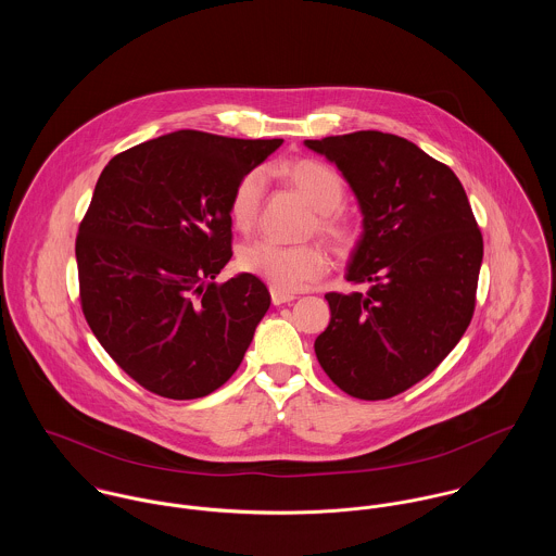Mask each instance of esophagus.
Returning a JSON list of instances; mask_svg holds the SVG:
<instances>
[{
	"label": "esophagus",
	"instance_id": "1",
	"mask_svg": "<svg viewBox=\"0 0 556 556\" xmlns=\"http://www.w3.org/2000/svg\"><path fill=\"white\" fill-rule=\"evenodd\" d=\"M295 295L293 293H285V291H278V289H271V302L274 306H280V304H289L293 302Z\"/></svg>",
	"mask_w": 556,
	"mask_h": 556
}]
</instances>
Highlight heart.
<instances>
[{
    "mask_svg": "<svg viewBox=\"0 0 556 556\" xmlns=\"http://www.w3.org/2000/svg\"><path fill=\"white\" fill-rule=\"evenodd\" d=\"M280 173L306 197L317 210V229L336 245L351 239L349 227L333 214L344 203L342 175L315 159H300L280 166ZM265 177L261 170H250L239 179L231 201L229 216L239 231H248L256 216L263 197ZM239 267L256 278H263L271 289L295 291L302 285L318 278L327 269V256L318 245H282L271 239H256L239 250Z\"/></svg>",
    "mask_w": 556,
    "mask_h": 556,
    "instance_id": "b5f03b06",
    "label": "heart"
}]
</instances>
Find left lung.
<instances>
[{
	"mask_svg": "<svg viewBox=\"0 0 556 556\" xmlns=\"http://www.w3.org/2000/svg\"><path fill=\"white\" fill-rule=\"evenodd\" d=\"M304 143L357 199L364 231L344 278L370 285L325 295L331 318L315 340L318 364L349 396H396L450 355L473 317L483 239L467 192L450 166L396 135Z\"/></svg>",
	"mask_w": 556,
	"mask_h": 556,
	"instance_id": "1",
	"label": "left lung"
}]
</instances>
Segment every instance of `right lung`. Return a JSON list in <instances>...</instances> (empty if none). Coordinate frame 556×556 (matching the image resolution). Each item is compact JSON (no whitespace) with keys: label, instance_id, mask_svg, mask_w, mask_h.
Wrapping results in <instances>:
<instances>
[{"label":"right lung","instance_id":"obj_1","mask_svg":"<svg viewBox=\"0 0 556 556\" xmlns=\"http://www.w3.org/2000/svg\"><path fill=\"white\" fill-rule=\"evenodd\" d=\"M282 139L177 130L104 166L77 236L80 306L115 364L146 390L203 397L238 370L271 298L231 261L229 201Z\"/></svg>","mask_w":556,"mask_h":556}]
</instances>
